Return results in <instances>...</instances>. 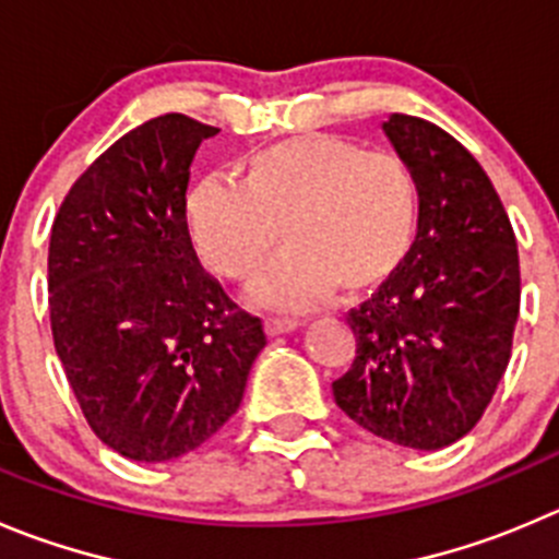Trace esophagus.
Here are the masks:
<instances>
[{
  "label": "esophagus",
  "instance_id": "1",
  "mask_svg": "<svg viewBox=\"0 0 559 559\" xmlns=\"http://www.w3.org/2000/svg\"><path fill=\"white\" fill-rule=\"evenodd\" d=\"M301 321L299 318H265V332L271 334V337H276V334L283 332H290V329H299Z\"/></svg>",
  "mask_w": 559,
  "mask_h": 559
}]
</instances>
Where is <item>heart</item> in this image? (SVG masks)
Here are the masks:
<instances>
[{"label": "heart", "mask_w": 559, "mask_h": 559, "mask_svg": "<svg viewBox=\"0 0 559 559\" xmlns=\"http://www.w3.org/2000/svg\"><path fill=\"white\" fill-rule=\"evenodd\" d=\"M260 301L301 310L334 285L368 294L395 274L417 233V183L392 153L337 136H296L254 153L243 183L209 178L189 197V233L214 274L249 283Z\"/></svg>", "instance_id": "1"}]
</instances>
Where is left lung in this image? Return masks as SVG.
<instances>
[{"instance_id":"obj_1","label":"left lung","mask_w":559,"mask_h":559,"mask_svg":"<svg viewBox=\"0 0 559 559\" xmlns=\"http://www.w3.org/2000/svg\"><path fill=\"white\" fill-rule=\"evenodd\" d=\"M384 134L417 183V238L348 312L356 356L332 384L334 403L386 442L439 450L480 423L510 362L519 249L497 189L459 140L397 111Z\"/></svg>"}]
</instances>
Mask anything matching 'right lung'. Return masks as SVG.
<instances>
[{"label": "right lung", "mask_w": 559, "mask_h": 559, "mask_svg": "<svg viewBox=\"0 0 559 559\" xmlns=\"http://www.w3.org/2000/svg\"><path fill=\"white\" fill-rule=\"evenodd\" d=\"M219 134L194 117H153L76 178L51 225L55 348L84 419L131 461L191 453L238 412L258 316L211 280L186 227L189 167Z\"/></svg>", "instance_id": "obj_1"}]
</instances>
